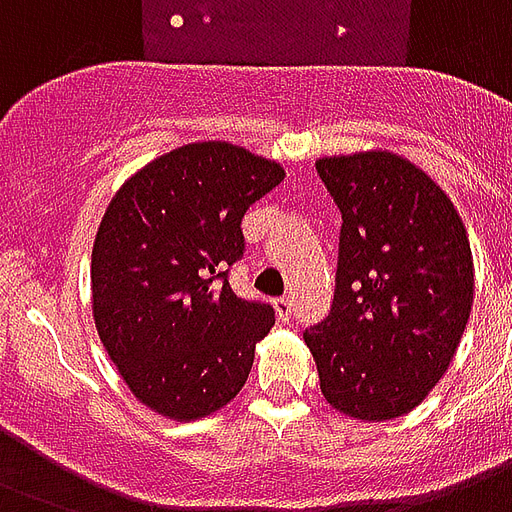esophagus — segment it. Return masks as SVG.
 Segmentation results:
<instances>
[{"mask_svg":"<svg viewBox=\"0 0 512 512\" xmlns=\"http://www.w3.org/2000/svg\"><path fill=\"white\" fill-rule=\"evenodd\" d=\"M275 310L280 318L288 320L293 315V301L288 299V296H280V299H275Z\"/></svg>","mask_w":512,"mask_h":512,"instance_id":"esophagus-1","label":"esophagus"}]
</instances>
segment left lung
<instances>
[{
    "mask_svg": "<svg viewBox=\"0 0 512 512\" xmlns=\"http://www.w3.org/2000/svg\"><path fill=\"white\" fill-rule=\"evenodd\" d=\"M342 211L328 318L304 331L323 398L352 419L387 422L449 371L473 307V253L441 186L392 152L315 162Z\"/></svg>",
    "mask_w": 512,
    "mask_h": 512,
    "instance_id": "1",
    "label": "left lung"
}]
</instances>
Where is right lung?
Returning a JSON list of instances; mask_svg holds the SVG:
<instances>
[{"label": "right lung", "instance_id": "1", "mask_svg": "<svg viewBox=\"0 0 512 512\" xmlns=\"http://www.w3.org/2000/svg\"><path fill=\"white\" fill-rule=\"evenodd\" d=\"M285 178L280 162L229 141L178 146L109 202L90 261L93 320L146 408L211 417L243 390L275 310L229 288L245 211Z\"/></svg>", "mask_w": 512, "mask_h": 512}]
</instances>
